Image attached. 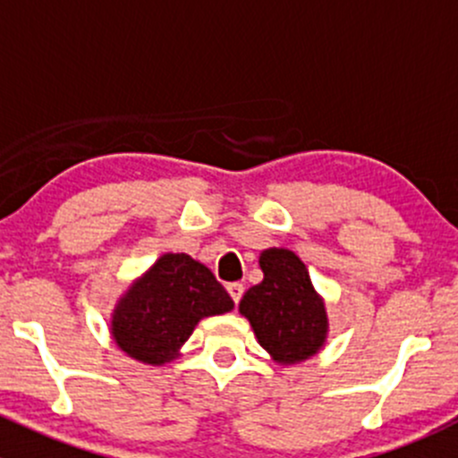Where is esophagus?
I'll return each instance as SVG.
<instances>
[{"label":"esophagus","instance_id":"esophagus-1","mask_svg":"<svg viewBox=\"0 0 458 458\" xmlns=\"http://www.w3.org/2000/svg\"><path fill=\"white\" fill-rule=\"evenodd\" d=\"M225 288H228V294H230V297H233L234 303L242 301L243 284H239V281H233V284H228V285H225Z\"/></svg>","mask_w":458,"mask_h":458}]
</instances>
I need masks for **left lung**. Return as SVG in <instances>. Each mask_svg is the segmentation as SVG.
Masks as SVG:
<instances>
[{
  "mask_svg": "<svg viewBox=\"0 0 458 458\" xmlns=\"http://www.w3.org/2000/svg\"><path fill=\"white\" fill-rule=\"evenodd\" d=\"M261 284L243 294L239 310L250 321L259 344L279 363L312 357L326 341L327 315L308 267L294 252H261Z\"/></svg>",
  "mask_w": 458,
  "mask_h": 458,
  "instance_id": "8db88e82",
  "label": "left lung"
}]
</instances>
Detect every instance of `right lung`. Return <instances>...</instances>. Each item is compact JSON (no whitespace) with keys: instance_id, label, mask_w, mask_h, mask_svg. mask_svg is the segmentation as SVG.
<instances>
[{"instance_id":"1","label":"right lung","mask_w":458,"mask_h":458,"mask_svg":"<svg viewBox=\"0 0 458 458\" xmlns=\"http://www.w3.org/2000/svg\"><path fill=\"white\" fill-rule=\"evenodd\" d=\"M234 303L210 270L188 255H164L131 285L113 315V336L137 361L161 366L177 357L199 318Z\"/></svg>"}]
</instances>
